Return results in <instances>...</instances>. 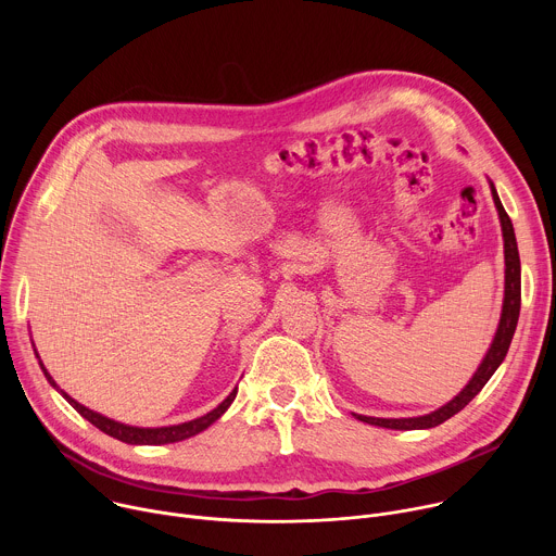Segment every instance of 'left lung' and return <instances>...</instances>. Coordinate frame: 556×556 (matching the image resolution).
<instances>
[{
  "label": "left lung",
  "instance_id": "8db88e82",
  "mask_svg": "<svg viewBox=\"0 0 556 556\" xmlns=\"http://www.w3.org/2000/svg\"><path fill=\"white\" fill-rule=\"evenodd\" d=\"M495 206L500 211L502 219V230H504V257H506V290H504V307H502V319L497 334L493 339L491 350L486 352L482 365L475 371V376L468 380V384L455 395L451 403L440 407L438 412H431L420 418H369V416H356L361 422L374 425V427H384V429H401V431H412V429H431L442 425L444 420L453 418L457 412H462L475 395H478L484 384L491 380V376L497 371L502 361L508 354L517 321H519V307H521V264H519V251H517V240H515V228L508 217V213L502 206V200L491 185Z\"/></svg>",
  "mask_w": 556,
  "mask_h": 556
}]
</instances>
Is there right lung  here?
<instances>
[{"label":"right lung","mask_w":556,"mask_h":556,"mask_svg":"<svg viewBox=\"0 0 556 556\" xmlns=\"http://www.w3.org/2000/svg\"><path fill=\"white\" fill-rule=\"evenodd\" d=\"M39 365H41V369H43L48 382H50L52 387H56V382H54L52 376L46 371V367H43L41 361H39ZM56 389H59V387H56ZM59 391H61V389H59ZM61 393H63V399H65L78 414H81L86 420H90L97 429H101L103 433H108V435H112V438H116V440H121V442H127V444H169V442L187 440V438H191V435L204 431L206 427H211V425L230 407V403L235 401L237 387L226 395V401H224L222 405H217V407H215L213 412H208L206 416H202V418H198V420H191V422H185V425L161 427V429H138V427H127V425L114 422V420H110V418H105V416H101V414H97V412H92V409H88V407H84V405H78L76 401L70 399V395H67L65 391H61Z\"/></svg>","instance_id":"right-lung-1"}]
</instances>
